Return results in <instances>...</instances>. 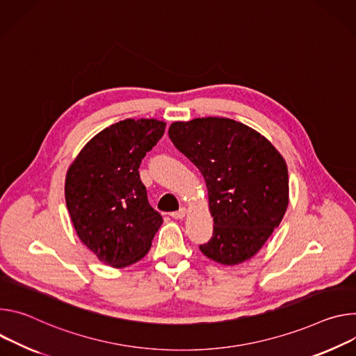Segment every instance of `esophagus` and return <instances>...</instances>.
<instances>
[{
    "instance_id": "34e87169",
    "label": "esophagus",
    "mask_w": 356,
    "mask_h": 356,
    "mask_svg": "<svg viewBox=\"0 0 356 356\" xmlns=\"http://www.w3.org/2000/svg\"><path fill=\"white\" fill-rule=\"evenodd\" d=\"M185 213H186L185 208H181L179 211H177V212H172V213H171V216H172L174 219H182V218L185 216Z\"/></svg>"
}]
</instances>
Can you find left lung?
<instances>
[{"label":"left lung","mask_w":356,"mask_h":356,"mask_svg":"<svg viewBox=\"0 0 356 356\" xmlns=\"http://www.w3.org/2000/svg\"><path fill=\"white\" fill-rule=\"evenodd\" d=\"M168 136L207 182L213 234L201 252L225 266L249 260L286 213L284 158L261 134L223 117L172 123Z\"/></svg>","instance_id":"obj_1"}]
</instances>
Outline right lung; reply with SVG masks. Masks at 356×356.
I'll return each mask as SVG.
<instances>
[{
    "instance_id": "obj_1",
    "label": "right lung",
    "mask_w": 356,
    "mask_h": 356,
    "mask_svg": "<svg viewBox=\"0 0 356 356\" xmlns=\"http://www.w3.org/2000/svg\"><path fill=\"white\" fill-rule=\"evenodd\" d=\"M165 126L154 118L118 122L95 136L67 170L70 219L79 239L104 264L126 267L143 259L163 223L138 168Z\"/></svg>"
}]
</instances>
